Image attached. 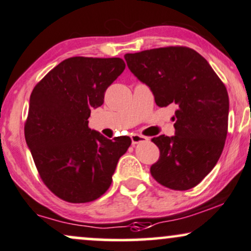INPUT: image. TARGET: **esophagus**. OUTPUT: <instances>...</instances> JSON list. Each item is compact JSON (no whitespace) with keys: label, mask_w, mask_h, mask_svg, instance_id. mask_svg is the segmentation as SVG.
Segmentation results:
<instances>
[{"label":"esophagus","mask_w":251,"mask_h":251,"mask_svg":"<svg viewBox=\"0 0 251 251\" xmlns=\"http://www.w3.org/2000/svg\"><path fill=\"white\" fill-rule=\"evenodd\" d=\"M131 139H132V144L133 145H137V144H141V143H147V141L150 140L147 137H144V135L141 134H135L133 133L131 135Z\"/></svg>","instance_id":"1"}]
</instances>
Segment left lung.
I'll return each mask as SVG.
<instances>
[{
	"label": "left lung",
	"instance_id": "1",
	"mask_svg": "<svg viewBox=\"0 0 251 251\" xmlns=\"http://www.w3.org/2000/svg\"><path fill=\"white\" fill-rule=\"evenodd\" d=\"M129 71L146 84L156 105H176L175 134L153 138L160 158L151 174L167 188L187 191L215 167L228 132L227 89L195 50L168 47L126 53Z\"/></svg>",
	"mask_w": 251,
	"mask_h": 251
}]
</instances>
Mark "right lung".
I'll return each mask as SVG.
<instances>
[{"label":"right lung","instance_id":"obj_1","mask_svg":"<svg viewBox=\"0 0 251 251\" xmlns=\"http://www.w3.org/2000/svg\"><path fill=\"white\" fill-rule=\"evenodd\" d=\"M122 58L71 57L32 90L24 134L43 182L72 203L98 199L112 182L129 137L111 139L89 128L92 108L123 71Z\"/></svg>","mask_w":251,"mask_h":251}]
</instances>
